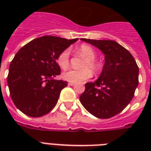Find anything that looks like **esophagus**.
I'll return each instance as SVG.
<instances>
[{"label":"esophagus","instance_id":"34e87169","mask_svg":"<svg viewBox=\"0 0 151 151\" xmlns=\"http://www.w3.org/2000/svg\"><path fill=\"white\" fill-rule=\"evenodd\" d=\"M69 85H70V86H73V85H75V83H72V82H70L68 83Z\"/></svg>","mask_w":151,"mask_h":151}]
</instances>
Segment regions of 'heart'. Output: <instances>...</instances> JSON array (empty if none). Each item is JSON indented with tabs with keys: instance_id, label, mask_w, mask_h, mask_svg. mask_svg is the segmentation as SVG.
<instances>
[{
	"instance_id": "1",
	"label": "heart",
	"mask_w": 151,
	"mask_h": 151,
	"mask_svg": "<svg viewBox=\"0 0 151 151\" xmlns=\"http://www.w3.org/2000/svg\"><path fill=\"white\" fill-rule=\"evenodd\" d=\"M78 51L81 54L87 58V60L85 62L83 65L84 69L82 70H74L70 69L68 70L65 71L63 73V78L64 80L67 81L69 82L72 83H82L85 81L88 80L92 77V72L96 73L99 70V64L96 60V52L91 46L88 45H81L78 48ZM70 50L65 49L57 57V63L59 66L63 69H66L68 67L70 63Z\"/></svg>"
}]
</instances>
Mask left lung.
Returning <instances> with one entry per match:
<instances>
[{
    "instance_id": "8db88e82",
    "label": "left lung",
    "mask_w": 151,
    "mask_h": 151,
    "mask_svg": "<svg viewBox=\"0 0 151 151\" xmlns=\"http://www.w3.org/2000/svg\"><path fill=\"white\" fill-rule=\"evenodd\" d=\"M81 40L102 51L105 63L99 78L85 84L80 102L95 117L110 118L122 112L133 98L139 84V67L131 53L116 41Z\"/></svg>"
}]
</instances>
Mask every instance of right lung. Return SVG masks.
<instances>
[{"mask_svg": "<svg viewBox=\"0 0 151 151\" xmlns=\"http://www.w3.org/2000/svg\"><path fill=\"white\" fill-rule=\"evenodd\" d=\"M78 40L43 36L29 41L15 54L7 80L12 99L20 111L39 117L54 108L61 90L67 86V81L54 79L61 71L57 57Z\"/></svg>", "mask_w": 151, "mask_h": 151, "instance_id": "right-lung-1", "label": "right lung"}]
</instances>
